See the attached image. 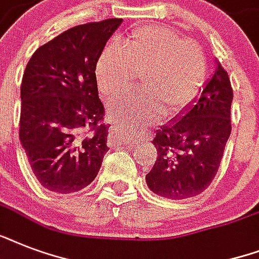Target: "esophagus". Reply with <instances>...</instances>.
<instances>
[{
    "mask_svg": "<svg viewBox=\"0 0 259 259\" xmlns=\"http://www.w3.org/2000/svg\"><path fill=\"white\" fill-rule=\"evenodd\" d=\"M148 137H150V136H146V140H148ZM110 138H111L114 142H117V144L126 145V140L122 137L121 126H113V127L110 129Z\"/></svg>",
    "mask_w": 259,
    "mask_h": 259,
    "instance_id": "obj_1",
    "label": "esophagus"
}]
</instances>
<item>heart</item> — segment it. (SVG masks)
I'll list each match as a JSON object with an SVG mask.
<instances>
[{
    "instance_id": "1",
    "label": "heart",
    "mask_w": 259,
    "mask_h": 259,
    "mask_svg": "<svg viewBox=\"0 0 259 259\" xmlns=\"http://www.w3.org/2000/svg\"><path fill=\"white\" fill-rule=\"evenodd\" d=\"M98 89L106 101L127 97L141 78L136 99L110 111L114 122L150 125L162 114H179L191 106L205 79V58L197 44L169 28H138L119 44L105 48L97 64Z\"/></svg>"
}]
</instances>
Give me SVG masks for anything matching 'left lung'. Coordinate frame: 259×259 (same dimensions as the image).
<instances>
[{"label":"left lung","mask_w":259,"mask_h":259,"mask_svg":"<svg viewBox=\"0 0 259 259\" xmlns=\"http://www.w3.org/2000/svg\"><path fill=\"white\" fill-rule=\"evenodd\" d=\"M231 102L229 74L217 63L200 97L156 132L157 160L145 177L152 192L183 200L211 184L231 134Z\"/></svg>","instance_id":"obj_1"}]
</instances>
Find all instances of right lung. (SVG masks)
Returning a JSON list of instances; mask_svg holds the SVG:
<instances>
[{
	"label": "right lung",
	"mask_w": 259,
	"mask_h": 259,
	"mask_svg": "<svg viewBox=\"0 0 259 259\" xmlns=\"http://www.w3.org/2000/svg\"><path fill=\"white\" fill-rule=\"evenodd\" d=\"M122 18L89 22L38 47L21 82L20 141L38 183L78 192L97 177L109 126L98 95L95 64Z\"/></svg>",
	"instance_id": "right-lung-1"
}]
</instances>
